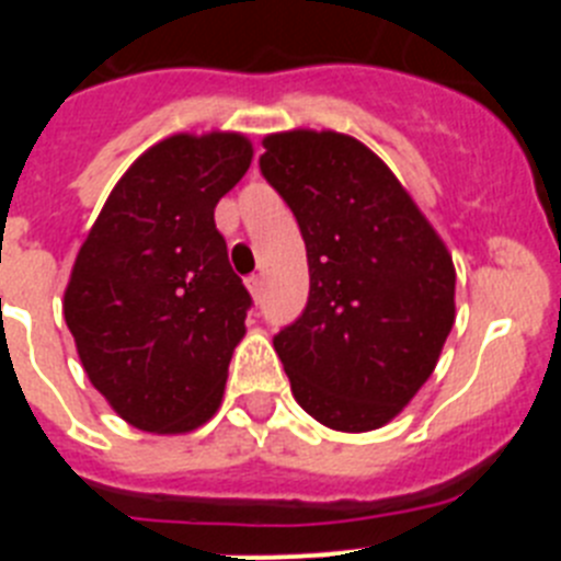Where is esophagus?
I'll return each mask as SVG.
<instances>
[{
  "instance_id": "34e87169",
  "label": "esophagus",
  "mask_w": 561,
  "mask_h": 561,
  "mask_svg": "<svg viewBox=\"0 0 561 561\" xmlns=\"http://www.w3.org/2000/svg\"><path fill=\"white\" fill-rule=\"evenodd\" d=\"M247 289H250V295L255 297V300H261V291H264V277L261 275L247 277Z\"/></svg>"
}]
</instances>
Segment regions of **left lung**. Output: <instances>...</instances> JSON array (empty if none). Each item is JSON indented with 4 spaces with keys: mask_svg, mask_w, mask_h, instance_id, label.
<instances>
[{
    "mask_svg": "<svg viewBox=\"0 0 561 561\" xmlns=\"http://www.w3.org/2000/svg\"><path fill=\"white\" fill-rule=\"evenodd\" d=\"M261 173L295 213L309 300L275 334L297 404L342 433L388 424L435 370L455 323V266L410 193L348 134L264 137Z\"/></svg>",
    "mask_w": 561,
    "mask_h": 561,
    "instance_id": "obj_1",
    "label": "left lung"
}]
</instances>
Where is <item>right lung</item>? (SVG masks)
I'll return each mask as SVG.
<instances>
[{
    "mask_svg": "<svg viewBox=\"0 0 561 561\" xmlns=\"http://www.w3.org/2000/svg\"><path fill=\"white\" fill-rule=\"evenodd\" d=\"M250 162L244 134H173L123 173L78 252L64 320L131 427L191 433L219 410L252 297L213 210Z\"/></svg>",
    "mask_w": 561,
    "mask_h": 561,
    "instance_id": "right-lung-1",
    "label": "right lung"
}]
</instances>
